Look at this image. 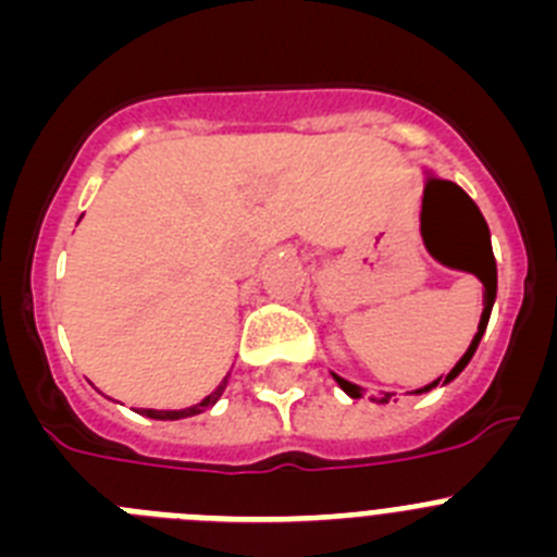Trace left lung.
Segmentation results:
<instances>
[{
    "label": "left lung",
    "instance_id": "obj_1",
    "mask_svg": "<svg viewBox=\"0 0 557 557\" xmlns=\"http://www.w3.org/2000/svg\"><path fill=\"white\" fill-rule=\"evenodd\" d=\"M432 191H444V195H449L451 200H457V203L462 206V209L469 211V218L474 220V231L480 234V250L476 253H471L469 259H460V262H444L449 264V268H457V270H466V273H474L476 278L482 282V314H480V326H476V334L474 339H471V346L466 348V354H462L460 359H457V366L451 368L449 373H441V376L435 379V382H430V385L424 387H418V391L412 393H426L432 391V387L437 385H449L451 379H457L462 373V368L469 366L471 357H474L476 346H480V339L482 334H485V326H488V318H491V309H494V301H496V262H494V250H491V231H488V223H485V218L480 214V209H476L474 200L466 195V191L460 189L457 184H451V181H444V178H437V175H432V172H426V184H424V203H430V195ZM424 214V211H421ZM334 382H337L343 391L348 393L351 398H359L362 396V391H359L354 382H348V379L337 376V373H332ZM396 396V393H379V396H371V401H376V405H387L391 398Z\"/></svg>",
    "mask_w": 557,
    "mask_h": 557
}]
</instances>
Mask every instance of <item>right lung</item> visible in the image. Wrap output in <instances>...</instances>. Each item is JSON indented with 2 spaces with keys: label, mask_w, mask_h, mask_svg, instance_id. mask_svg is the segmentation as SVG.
Instances as JSON below:
<instances>
[{
  "label": "right lung",
  "mask_w": 557,
  "mask_h": 557,
  "mask_svg": "<svg viewBox=\"0 0 557 557\" xmlns=\"http://www.w3.org/2000/svg\"><path fill=\"white\" fill-rule=\"evenodd\" d=\"M228 376L231 373H225V379L220 382L218 387H214V393H209V396H206L203 401H198V405L184 407V410H145V407H141V410H136V412H139V416H147V418H156V421H178V418L198 416V412H203V410H209V407L218 405V398L223 396L225 385H228Z\"/></svg>",
  "instance_id": "add662e5"
}]
</instances>
